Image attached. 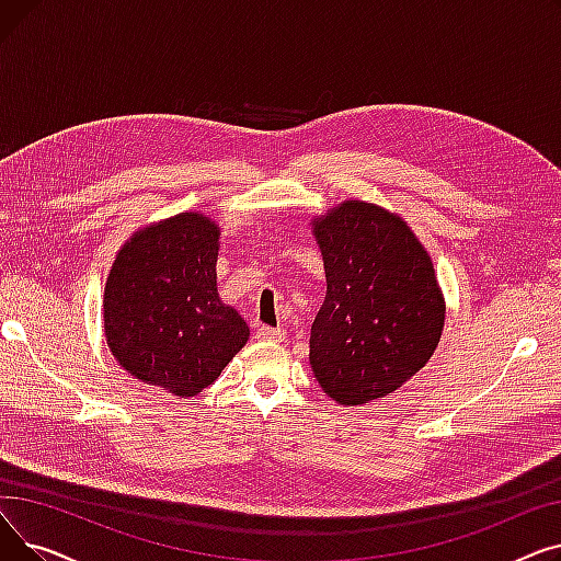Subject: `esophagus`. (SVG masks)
Segmentation results:
<instances>
[{
  "mask_svg": "<svg viewBox=\"0 0 561 561\" xmlns=\"http://www.w3.org/2000/svg\"><path fill=\"white\" fill-rule=\"evenodd\" d=\"M256 339H259V341H284V330L259 328V330H256Z\"/></svg>",
  "mask_w": 561,
  "mask_h": 561,
  "instance_id": "obj_1",
  "label": "esophagus"
}]
</instances>
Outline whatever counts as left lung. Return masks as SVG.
Segmentation results:
<instances>
[{
	"instance_id": "obj_1",
	"label": "left lung",
	"mask_w": 561,
	"mask_h": 561,
	"mask_svg": "<svg viewBox=\"0 0 561 561\" xmlns=\"http://www.w3.org/2000/svg\"><path fill=\"white\" fill-rule=\"evenodd\" d=\"M328 296L309 339L313 377L339 404L385 398L434 355L446 302L407 222L362 199L311 220Z\"/></svg>"
}]
</instances>
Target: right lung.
I'll list each match as a JSON object with an SVG mask.
<instances>
[{
	"label": "right lung",
	"mask_w": 561,
	"mask_h": 561,
	"mask_svg": "<svg viewBox=\"0 0 561 561\" xmlns=\"http://www.w3.org/2000/svg\"><path fill=\"white\" fill-rule=\"evenodd\" d=\"M220 227L188 211L138 229L104 288V336L129 375L191 398L218 379L250 336L216 284Z\"/></svg>",
	"instance_id": "obj_1"
}]
</instances>
